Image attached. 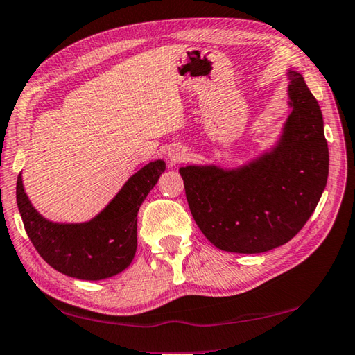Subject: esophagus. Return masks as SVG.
I'll return each instance as SVG.
<instances>
[{
  "label": "esophagus",
  "mask_w": 355,
  "mask_h": 355,
  "mask_svg": "<svg viewBox=\"0 0 355 355\" xmlns=\"http://www.w3.org/2000/svg\"><path fill=\"white\" fill-rule=\"evenodd\" d=\"M169 161L173 164L177 163H182V161L186 158V150L183 149V147H173V149L169 150Z\"/></svg>",
  "instance_id": "obj_1"
}]
</instances>
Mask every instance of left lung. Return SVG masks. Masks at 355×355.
I'll return each mask as SVG.
<instances>
[{
  "label": "left lung",
  "instance_id": "8db88e82",
  "mask_svg": "<svg viewBox=\"0 0 355 355\" xmlns=\"http://www.w3.org/2000/svg\"><path fill=\"white\" fill-rule=\"evenodd\" d=\"M290 114L270 150L233 169L180 167L196 223L214 247L254 254L287 243L326 188L329 150L323 114L300 73L288 69Z\"/></svg>",
  "mask_w": 355,
  "mask_h": 355
}]
</instances>
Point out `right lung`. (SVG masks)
Instances as JSON below:
<instances>
[{
  "mask_svg": "<svg viewBox=\"0 0 355 355\" xmlns=\"http://www.w3.org/2000/svg\"><path fill=\"white\" fill-rule=\"evenodd\" d=\"M166 169L155 159L127 180L112 202L92 220L59 223L44 218L17 180V205L24 230L44 261L71 278L101 281L112 278L130 266L137 253L138 211L147 194Z\"/></svg>",
  "mask_w": 355,
  "mask_h": 355,
  "instance_id": "obj_1",
  "label": "right lung"
}]
</instances>
